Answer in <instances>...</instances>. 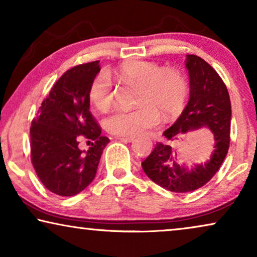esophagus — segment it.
Returning <instances> with one entry per match:
<instances>
[{
    "instance_id": "1",
    "label": "esophagus",
    "mask_w": 257,
    "mask_h": 257,
    "mask_svg": "<svg viewBox=\"0 0 257 257\" xmlns=\"http://www.w3.org/2000/svg\"><path fill=\"white\" fill-rule=\"evenodd\" d=\"M117 139L119 140V142H122V143H131L135 140L133 137H117Z\"/></svg>"
}]
</instances>
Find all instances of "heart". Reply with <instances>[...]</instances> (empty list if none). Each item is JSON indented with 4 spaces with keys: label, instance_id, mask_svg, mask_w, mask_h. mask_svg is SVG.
<instances>
[{
    "label": "heart",
    "instance_id": "1",
    "mask_svg": "<svg viewBox=\"0 0 257 257\" xmlns=\"http://www.w3.org/2000/svg\"><path fill=\"white\" fill-rule=\"evenodd\" d=\"M122 82L139 85L137 104L132 110L118 108L105 119L104 126L111 135L136 137L156 127L165 118L182 110L188 93V83L177 69L161 68L156 62L130 59L114 70ZM91 104L101 112L113 104L114 87L107 73L100 72L91 82L87 92Z\"/></svg>",
    "mask_w": 257,
    "mask_h": 257
}]
</instances>
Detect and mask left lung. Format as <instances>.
<instances>
[{
  "label": "left lung",
  "mask_w": 257,
  "mask_h": 257,
  "mask_svg": "<svg viewBox=\"0 0 257 257\" xmlns=\"http://www.w3.org/2000/svg\"><path fill=\"white\" fill-rule=\"evenodd\" d=\"M189 100L177 121L163 133L168 142L185 138L189 131L207 128L214 135V150L205 164L191 168L177 163L178 153L171 145L157 143L142 163L153 182L175 193H187L202 187L222 165L229 149L231 106L229 93L217 72L201 57L187 55Z\"/></svg>",
  "instance_id": "1"
}]
</instances>
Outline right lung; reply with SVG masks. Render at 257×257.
Masks as SVG:
<instances>
[{"label": "right lung", "mask_w": 257, "mask_h": 257, "mask_svg": "<svg viewBox=\"0 0 257 257\" xmlns=\"http://www.w3.org/2000/svg\"><path fill=\"white\" fill-rule=\"evenodd\" d=\"M99 61L73 66L59 78L42 101L31 122V163L49 191L61 196L78 194L96 177L110 139L90 112L89 86L100 71ZM87 140V151L79 143Z\"/></svg>", "instance_id": "obj_1"}]
</instances>
